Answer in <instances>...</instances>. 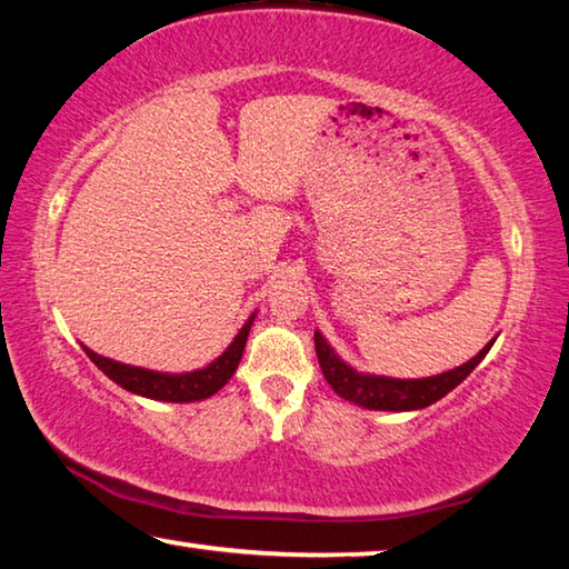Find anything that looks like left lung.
<instances>
[{
    "instance_id": "left-lung-1",
    "label": "left lung",
    "mask_w": 569,
    "mask_h": 569,
    "mask_svg": "<svg viewBox=\"0 0 569 569\" xmlns=\"http://www.w3.org/2000/svg\"><path fill=\"white\" fill-rule=\"evenodd\" d=\"M313 341L323 377L341 399L373 411H417L431 407V403L439 401L441 397H447L451 389H457L459 383L477 369L487 351L492 349L497 336L475 356V359L457 366V369H449L445 373H437V377L423 379H393L356 371L351 363H346L341 356L333 351V346L323 339L321 331L313 333Z\"/></svg>"
}]
</instances>
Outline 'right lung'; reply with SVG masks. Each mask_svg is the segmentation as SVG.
I'll return each mask as SVG.
<instances>
[{
	"label": "right lung",
	"mask_w": 569,
	"mask_h": 569,
	"mask_svg": "<svg viewBox=\"0 0 569 569\" xmlns=\"http://www.w3.org/2000/svg\"><path fill=\"white\" fill-rule=\"evenodd\" d=\"M256 321V311L248 316L243 329L236 333V339L230 341L228 349L218 356V359L210 361L203 369L196 371H182V373H170V371H152L142 369V366H130L122 361L108 359V356L94 353L92 349L82 343L84 353L90 356L92 363L104 373V377L112 379L118 387L124 391L138 393V397L156 399V401H172V403H190L213 397L233 377L240 356H243L250 326Z\"/></svg>",
	"instance_id": "1"
}]
</instances>
